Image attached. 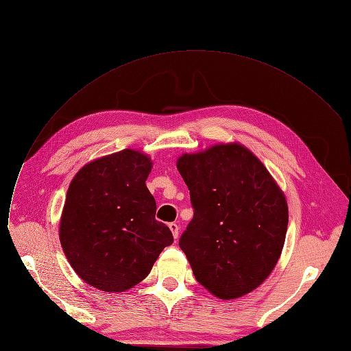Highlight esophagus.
Here are the masks:
<instances>
[{
	"mask_svg": "<svg viewBox=\"0 0 351 351\" xmlns=\"http://www.w3.org/2000/svg\"><path fill=\"white\" fill-rule=\"evenodd\" d=\"M169 228L171 230L174 239H177V238H178V234H180V226H178V223H177V222H170V223H169Z\"/></svg>",
	"mask_w": 351,
	"mask_h": 351,
	"instance_id": "1",
	"label": "esophagus"
}]
</instances>
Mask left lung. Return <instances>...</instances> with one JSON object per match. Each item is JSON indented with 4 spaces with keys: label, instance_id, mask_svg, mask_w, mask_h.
I'll list each match as a JSON object with an SVG mask.
<instances>
[{
    "label": "left lung",
    "instance_id": "1",
    "mask_svg": "<svg viewBox=\"0 0 351 351\" xmlns=\"http://www.w3.org/2000/svg\"><path fill=\"white\" fill-rule=\"evenodd\" d=\"M177 169L194 208L180 248L195 279L225 300L252 292L282 254L289 221L285 194L239 143L182 154Z\"/></svg>",
    "mask_w": 351,
    "mask_h": 351
}]
</instances>
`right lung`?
<instances>
[{
    "label": "right lung",
    "instance_id": "add662e5",
    "mask_svg": "<svg viewBox=\"0 0 351 351\" xmlns=\"http://www.w3.org/2000/svg\"><path fill=\"white\" fill-rule=\"evenodd\" d=\"M149 156L126 149L82 167L73 177L59 239L73 271L103 292H125L146 278L173 234L156 219L146 187Z\"/></svg>",
    "mask_w": 351,
    "mask_h": 351
}]
</instances>
